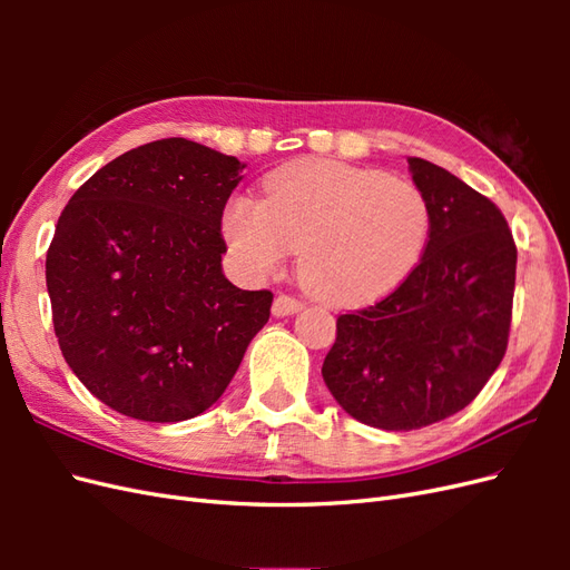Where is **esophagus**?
<instances>
[{
	"mask_svg": "<svg viewBox=\"0 0 570 570\" xmlns=\"http://www.w3.org/2000/svg\"><path fill=\"white\" fill-rule=\"evenodd\" d=\"M302 306L304 304L292 295H278L273 302V316H292V314L302 312Z\"/></svg>",
	"mask_w": 570,
	"mask_h": 570,
	"instance_id": "obj_1",
	"label": "esophagus"
}]
</instances>
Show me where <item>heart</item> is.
Returning <instances> with one entry per match:
<instances>
[{"label":"heart","mask_w":570,"mask_h":570,"mask_svg":"<svg viewBox=\"0 0 570 570\" xmlns=\"http://www.w3.org/2000/svg\"><path fill=\"white\" fill-rule=\"evenodd\" d=\"M223 235L256 275L299 249L308 289L333 302H366L400 285L430 235L416 185L333 159H299L266 178L264 199L239 195L223 212Z\"/></svg>","instance_id":"obj_1"}]
</instances>
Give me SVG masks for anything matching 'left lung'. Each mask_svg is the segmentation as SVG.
<instances>
[{"label":"left lung","instance_id":"8db88e82","mask_svg":"<svg viewBox=\"0 0 570 570\" xmlns=\"http://www.w3.org/2000/svg\"><path fill=\"white\" fill-rule=\"evenodd\" d=\"M409 170L430 206L419 266L385 299L337 318L323 381L356 421L419 430L469 406L502 364L515 243L497 206L425 159Z\"/></svg>","mask_w":570,"mask_h":570}]
</instances>
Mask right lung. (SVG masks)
<instances>
[{"instance_id":"add662e5","label":"right lung","mask_w":570,"mask_h":570,"mask_svg":"<svg viewBox=\"0 0 570 570\" xmlns=\"http://www.w3.org/2000/svg\"><path fill=\"white\" fill-rule=\"evenodd\" d=\"M243 168L168 137L101 166L59 216L47 249L59 347L124 416H199L271 316L268 289H239L220 268V218Z\"/></svg>"}]
</instances>
